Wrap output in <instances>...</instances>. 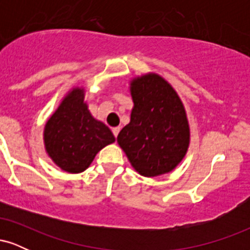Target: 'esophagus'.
I'll list each match as a JSON object with an SVG mask.
<instances>
[{
  "label": "esophagus",
  "mask_w": 250,
  "mask_h": 250,
  "mask_svg": "<svg viewBox=\"0 0 250 250\" xmlns=\"http://www.w3.org/2000/svg\"><path fill=\"white\" fill-rule=\"evenodd\" d=\"M119 133H120V128H119V127L113 128V134H114V136L117 137V135H119Z\"/></svg>",
  "instance_id": "esophagus-1"
}]
</instances>
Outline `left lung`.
I'll return each instance as SVG.
<instances>
[{"instance_id":"1","label":"left lung","mask_w":250,"mask_h":250,"mask_svg":"<svg viewBox=\"0 0 250 250\" xmlns=\"http://www.w3.org/2000/svg\"><path fill=\"white\" fill-rule=\"evenodd\" d=\"M130 91V122L120 131L117 142L143 176L168 173L185 157L189 146L185 107L173 87L156 74L135 79Z\"/></svg>"}]
</instances>
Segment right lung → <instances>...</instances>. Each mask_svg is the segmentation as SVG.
Segmentation results:
<instances>
[{
  "label": "right lung",
  "mask_w": 250,
  "mask_h": 250,
  "mask_svg": "<svg viewBox=\"0 0 250 250\" xmlns=\"http://www.w3.org/2000/svg\"><path fill=\"white\" fill-rule=\"evenodd\" d=\"M83 100V89H74L44 128L48 155L68 173L85 170L103 147L115 141L110 129L91 116Z\"/></svg>",
  "instance_id": "obj_1"
}]
</instances>
